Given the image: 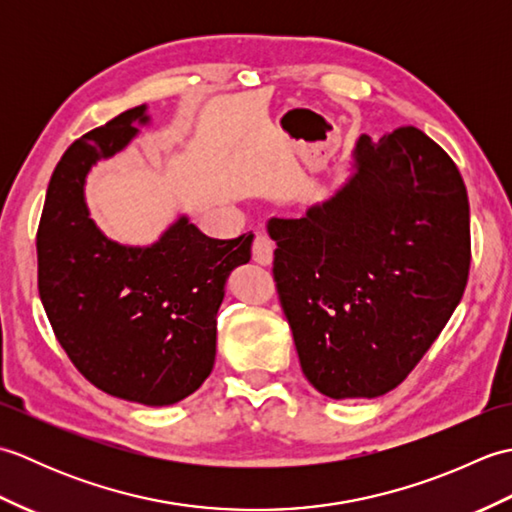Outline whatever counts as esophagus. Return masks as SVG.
I'll list each match as a JSON object with an SVG mask.
<instances>
[{"label": "esophagus", "instance_id": "34e87169", "mask_svg": "<svg viewBox=\"0 0 512 512\" xmlns=\"http://www.w3.org/2000/svg\"><path fill=\"white\" fill-rule=\"evenodd\" d=\"M273 253H275L273 239H270L264 233L255 235V239H253V259H255V262L268 266L270 262H273Z\"/></svg>", "mask_w": 512, "mask_h": 512}]
</instances>
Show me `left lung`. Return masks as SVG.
Segmentation results:
<instances>
[{
  "label": "left lung",
  "mask_w": 512,
  "mask_h": 512,
  "mask_svg": "<svg viewBox=\"0 0 512 512\" xmlns=\"http://www.w3.org/2000/svg\"><path fill=\"white\" fill-rule=\"evenodd\" d=\"M354 173L299 220L273 217V277L299 363L323 396L376 398L438 339L471 268L469 195L416 127L361 136Z\"/></svg>",
  "instance_id": "1"
}]
</instances>
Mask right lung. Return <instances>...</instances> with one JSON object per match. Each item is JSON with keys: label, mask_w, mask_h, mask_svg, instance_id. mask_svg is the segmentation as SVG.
<instances>
[{"label": "right lung", "mask_w": 512, "mask_h": 512, "mask_svg": "<svg viewBox=\"0 0 512 512\" xmlns=\"http://www.w3.org/2000/svg\"><path fill=\"white\" fill-rule=\"evenodd\" d=\"M147 125L140 105L81 136L54 169L37 231L39 297L54 336L94 387L147 407L191 396L215 363L217 310L253 233L206 237L187 217L156 244L107 239L85 206L92 165Z\"/></svg>", "instance_id": "add662e5"}]
</instances>
